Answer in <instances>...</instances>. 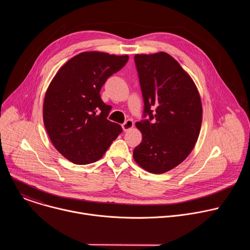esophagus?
Instances as JSON below:
<instances>
[{
    "instance_id": "1",
    "label": "esophagus",
    "mask_w": 250,
    "mask_h": 250,
    "mask_svg": "<svg viewBox=\"0 0 250 250\" xmlns=\"http://www.w3.org/2000/svg\"><path fill=\"white\" fill-rule=\"evenodd\" d=\"M133 125H134L133 121L132 120H127V121H125V123L122 126H123L124 131H127V130L131 129L133 127Z\"/></svg>"
}]
</instances>
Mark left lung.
<instances>
[{
    "mask_svg": "<svg viewBox=\"0 0 250 250\" xmlns=\"http://www.w3.org/2000/svg\"><path fill=\"white\" fill-rule=\"evenodd\" d=\"M145 116L137 122L142 134L133 150L134 161L153 174H163L182 163L195 147L202 120V101L191 76L171 55L160 51L135 54Z\"/></svg>",
    "mask_w": 250,
    "mask_h": 250,
    "instance_id": "1",
    "label": "left lung"
}]
</instances>
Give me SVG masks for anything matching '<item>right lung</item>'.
<instances>
[{"label": "right lung", "instance_id": "right-lung-1", "mask_svg": "<svg viewBox=\"0 0 250 250\" xmlns=\"http://www.w3.org/2000/svg\"><path fill=\"white\" fill-rule=\"evenodd\" d=\"M127 60L126 54L81 52L51 80L43 101L44 126L53 146L72 163L98 161L123 131L106 119L112 106L104 104L100 91Z\"/></svg>", "mask_w": 250, "mask_h": 250}]
</instances>
